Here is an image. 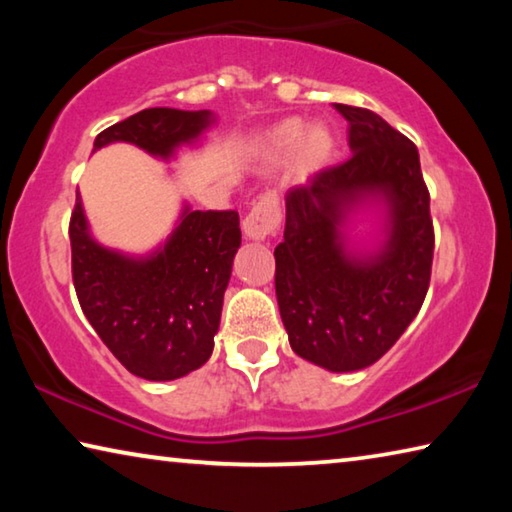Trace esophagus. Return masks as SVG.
<instances>
[{"instance_id": "1", "label": "esophagus", "mask_w": 512, "mask_h": 512, "mask_svg": "<svg viewBox=\"0 0 512 512\" xmlns=\"http://www.w3.org/2000/svg\"><path fill=\"white\" fill-rule=\"evenodd\" d=\"M282 221L280 198L275 192H266L257 198L253 210L246 214L244 219V232L250 239H266L277 230Z\"/></svg>"}]
</instances>
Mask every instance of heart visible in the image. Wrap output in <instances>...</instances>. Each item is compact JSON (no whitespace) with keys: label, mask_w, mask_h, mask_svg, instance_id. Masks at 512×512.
<instances>
[{"label":"heart","mask_w":512,"mask_h":512,"mask_svg":"<svg viewBox=\"0 0 512 512\" xmlns=\"http://www.w3.org/2000/svg\"><path fill=\"white\" fill-rule=\"evenodd\" d=\"M271 142L277 151L287 153L298 146V162L305 171H314L329 160L334 151V135L329 128L318 124L305 131V124L300 119H287L275 128Z\"/></svg>","instance_id":"1"}]
</instances>
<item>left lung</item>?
<instances>
[{"label": "left lung", "instance_id": "1", "mask_svg": "<svg viewBox=\"0 0 512 512\" xmlns=\"http://www.w3.org/2000/svg\"><path fill=\"white\" fill-rule=\"evenodd\" d=\"M334 108L350 124L352 155L287 192L275 293L293 352L332 372H350L384 357L420 311L436 237L415 144L368 108ZM368 193H384L392 203V232L375 258H348L338 225L342 212Z\"/></svg>", "mask_w": 512, "mask_h": 512}]
</instances>
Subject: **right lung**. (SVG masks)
Listing matches in <instances>:
<instances>
[{"label": "right lung", "mask_w": 512, "mask_h": 512, "mask_svg": "<svg viewBox=\"0 0 512 512\" xmlns=\"http://www.w3.org/2000/svg\"><path fill=\"white\" fill-rule=\"evenodd\" d=\"M207 124V110L146 108L101 131L94 151L110 142H131L169 158ZM69 244L83 314L128 372L169 381L210 359L232 259L241 244L235 210L185 212L160 253L128 259L90 239L76 194Z\"/></svg>", "instance_id": "add662e5"}]
</instances>
